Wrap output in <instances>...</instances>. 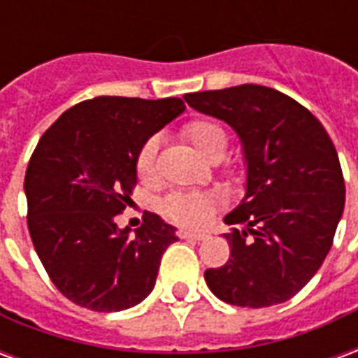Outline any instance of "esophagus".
Instances as JSON below:
<instances>
[{
	"instance_id": "obj_1",
	"label": "esophagus",
	"mask_w": 358,
	"mask_h": 358,
	"mask_svg": "<svg viewBox=\"0 0 358 358\" xmlns=\"http://www.w3.org/2000/svg\"><path fill=\"white\" fill-rule=\"evenodd\" d=\"M180 238H184V240H195V241H203L207 236L203 232H192V230H180L178 232Z\"/></svg>"
}]
</instances>
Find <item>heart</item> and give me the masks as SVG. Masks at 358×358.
<instances>
[{"instance_id":"b5f03b06","label":"heart","mask_w":358,"mask_h":358,"mask_svg":"<svg viewBox=\"0 0 358 358\" xmlns=\"http://www.w3.org/2000/svg\"><path fill=\"white\" fill-rule=\"evenodd\" d=\"M186 140L195 148V151L207 161H220L228 149V134L215 120L195 118L184 126ZM157 140L149 138L141 143L136 155V172L140 178H151L155 171ZM220 203L217 194H203V192H176L171 194L163 203V213L166 217L184 226H199L209 217L210 210Z\"/></svg>"}]
</instances>
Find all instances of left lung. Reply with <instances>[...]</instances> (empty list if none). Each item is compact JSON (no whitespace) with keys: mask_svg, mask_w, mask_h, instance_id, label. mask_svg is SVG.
<instances>
[{"mask_svg":"<svg viewBox=\"0 0 358 358\" xmlns=\"http://www.w3.org/2000/svg\"><path fill=\"white\" fill-rule=\"evenodd\" d=\"M234 128L248 166L245 195L224 217L230 259L205 270L218 299L261 308L292 299L328 255L345 205L338 151L318 118L278 90L241 84L184 95Z\"/></svg>","mask_w":358,"mask_h":358,"instance_id":"obj_1","label":"left lung"}]
</instances>
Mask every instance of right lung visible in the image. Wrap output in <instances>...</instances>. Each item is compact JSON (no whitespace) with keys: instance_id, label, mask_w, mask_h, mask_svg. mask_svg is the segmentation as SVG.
I'll return each mask as SVG.
<instances>
[{"instance_id":"right-lung-1","label":"right lung","mask_w":358,"mask_h":358,"mask_svg":"<svg viewBox=\"0 0 358 358\" xmlns=\"http://www.w3.org/2000/svg\"><path fill=\"white\" fill-rule=\"evenodd\" d=\"M180 97L99 95L65 110L28 163V232L59 292L97 313L138 305L155 287L176 228L148 213L138 230L115 217L130 205L141 143L182 115Z\"/></svg>"}]
</instances>
